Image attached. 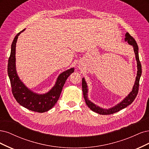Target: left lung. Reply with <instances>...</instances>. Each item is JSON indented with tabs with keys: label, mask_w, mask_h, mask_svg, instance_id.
<instances>
[{
	"label": "left lung",
	"mask_w": 149,
	"mask_h": 149,
	"mask_svg": "<svg viewBox=\"0 0 149 149\" xmlns=\"http://www.w3.org/2000/svg\"><path fill=\"white\" fill-rule=\"evenodd\" d=\"M125 41H127L129 45H132L133 46V49L134 53H135L136 55V59L137 61V76H136V79L135 81V84H134L133 88L131 92H130L127 97L124 98L121 102H120L119 104H118L116 106H114V107H112L111 108L109 109H103L98 107L97 105L95 104L92 102H91L90 101L88 98V87H87V84L86 83V81L85 80V79H82V91H83V94H84V97L85 101V103L87 104L88 107L91 109L93 111L97 113L100 114H102V115H107V114H111L114 113H116L120 110H121L122 109L125 108L127 106H129V104H131L133 102L134 100H135V98L137 97V95L138 93V91H139V80H140V78L142 74V66L141 62L139 61V48H138V46L136 40L134 39L133 37L131 36L130 35H129V33H126L125 35Z\"/></svg>",
	"instance_id": "8db88e82"
}]
</instances>
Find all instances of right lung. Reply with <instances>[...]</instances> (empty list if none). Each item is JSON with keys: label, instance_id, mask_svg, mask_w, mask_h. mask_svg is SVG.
<instances>
[{"label": "right lung", "instance_id": "right-lung-1", "mask_svg": "<svg viewBox=\"0 0 149 149\" xmlns=\"http://www.w3.org/2000/svg\"><path fill=\"white\" fill-rule=\"evenodd\" d=\"M25 30L19 32L15 36L11 46L7 71L10 80L12 92L17 102L22 107L33 111L44 113L49 111L57 103L66 80L74 72V69L71 68L61 73L57 78L55 85L45 94H38L28 88L19 79L15 67L16 42L18 36Z\"/></svg>", "mask_w": 149, "mask_h": 149}]
</instances>
